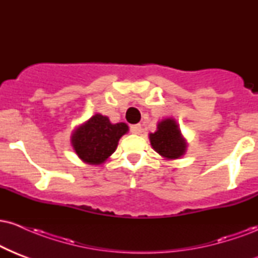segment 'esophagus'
<instances>
[{
	"label": "esophagus",
	"mask_w": 258,
	"mask_h": 258,
	"mask_svg": "<svg viewBox=\"0 0 258 258\" xmlns=\"http://www.w3.org/2000/svg\"><path fill=\"white\" fill-rule=\"evenodd\" d=\"M131 132L133 135H141L142 133V126L137 123V125H132L131 126Z\"/></svg>",
	"instance_id": "obj_1"
}]
</instances>
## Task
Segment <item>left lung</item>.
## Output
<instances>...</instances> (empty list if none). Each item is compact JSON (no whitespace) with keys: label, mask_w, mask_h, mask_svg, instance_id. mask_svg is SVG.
<instances>
[{"label":"left lung","mask_w":258,"mask_h":258,"mask_svg":"<svg viewBox=\"0 0 258 258\" xmlns=\"http://www.w3.org/2000/svg\"><path fill=\"white\" fill-rule=\"evenodd\" d=\"M150 144L156 153L167 160L179 159L185 154L186 142L172 117L160 121L156 132L149 135Z\"/></svg>","instance_id":"8db88e82"}]
</instances>
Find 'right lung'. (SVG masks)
<instances>
[{"mask_svg": "<svg viewBox=\"0 0 258 258\" xmlns=\"http://www.w3.org/2000/svg\"><path fill=\"white\" fill-rule=\"evenodd\" d=\"M128 132L125 122L111 123L108 116L96 114L72 135V146L82 161L100 165L116 150L120 138Z\"/></svg>", "mask_w": 258, "mask_h": 258, "instance_id": "1", "label": "right lung"}]
</instances>
